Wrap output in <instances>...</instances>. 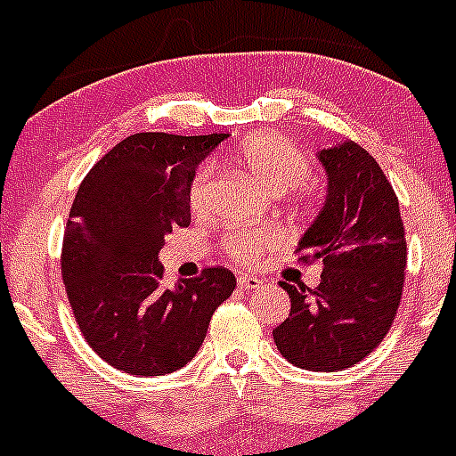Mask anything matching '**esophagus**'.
I'll use <instances>...</instances> for the list:
<instances>
[{"instance_id": "34e87169", "label": "esophagus", "mask_w": 456, "mask_h": 456, "mask_svg": "<svg viewBox=\"0 0 456 456\" xmlns=\"http://www.w3.org/2000/svg\"><path fill=\"white\" fill-rule=\"evenodd\" d=\"M238 285H240L242 289H256V287L263 285V281L256 276H238Z\"/></svg>"}]
</instances>
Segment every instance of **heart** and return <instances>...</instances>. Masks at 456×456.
<instances>
[{
	"label": "heart",
	"instance_id": "b5f03b06",
	"mask_svg": "<svg viewBox=\"0 0 456 456\" xmlns=\"http://www.w3.org/2000/svg\"><path fill=\"white\" fill-rule=\"evenodd\" d=\"M236 165L245 169L260 187L276 196L300 187L312 175V162L305 151H300L289 140L269 134L245 140L236 151ZM211 180H214V167H198L189 187V205L193 214H205L209 209ZM278 240H281L278 229H236L223 238V247L240 263H254L267 247L276 245Z\"/></svg>",
	"mask_w": 456,
	"mask_h": 456
}]
</instances>
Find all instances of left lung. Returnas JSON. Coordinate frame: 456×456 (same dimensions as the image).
<instances>
[{"label":"left lung","instance_id":"8db88e82","mask_svg":"<svg viewBox=\"0 0 456 456\" xmlns=\"http://www.w3.org/2000/svg\"><path fill=\"white\" fill-rule=\"evenodd\" d=\"M327 200L296 247L300 263L322 260L321 285L281 281L289 316L273 343L289 363L336 372L386 338L403 294L408 245L399 200L379 162L356 142L322 149Z\"/></svg>","mask_w":456,"mask_h":456}]
</instances>
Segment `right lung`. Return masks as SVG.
I'll list each match as a JSON object with an SVG mask.
<instances>
[{"mask_svg":"<svg viewBox=\"0 0 456 456\" xmlns=\"http://www.w3.org/2000/svg\"><path fill=\"white\" fill-rule=\"evenodd\" d=\"M227 134H135L82 180L61 245V278L91 350L135 377L184 368L211 316L236 289L224 267L165 285L158 251L174 227H189L196 167Z\"/></svg>","mask_w":456,"mask_h":456,"instance_id":"add662e5","label":"right lung"}]
</instances>
